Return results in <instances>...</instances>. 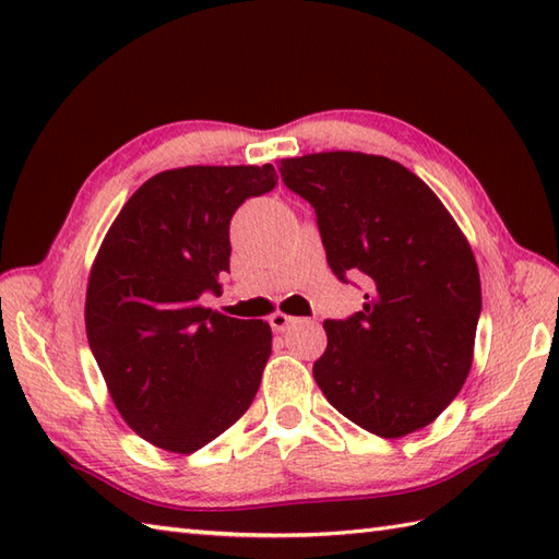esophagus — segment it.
<instances>
[{
    "instance_id": "1",
    "label": "esophagus",
    "mask_w": 559,
    "mask_h": 559,
    "mask_svg": "<svg viewBox=\"0 0 559 559\" xmlns=\"http://www.w3.org/2000/svg\"><path fill=\"white\" fill-rule=\"evenodd\" d=\"M293 322H295V319L288 317V314H283V312H273L269 317V324H271L273 331H276V334H283V331H286Z\"/></svg>"
}]
</instances>
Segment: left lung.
Returning a JSON list of instances; mask_svg holds the SVG:
<instances>
[{"label":"left lung","mask_w":559,"mask_h":559,"mask_svg":"<svg viewBox=\"0 0 559 559\" xmlns=\"http://www.w3.org/2000/svg\"><path fill=\"white\" fill-rule=\"evenodd\" d=\"M278 173L312 204L331 271L365 283L360 312L324 322L319 389L377 437L430 425L473 360L483 300L466 237L420 177L384 156L310 153Z\"/></svg>","instance_id":"obj_1"}]
</instances>
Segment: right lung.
<instances>
[{
  "label": "right lung",
  "mask_w": 559,
  "mask_h": 559,
  "mask_svg": "<svg viewBox=\"0 0 559 559\" xmlns=\"http://www.w3.org/2000/svg\"><path fill=\"white\" fill-rule=\"evenodd\" d=\"M278 185L273 165H189L153 175L110 225L91 269L86 334L132 430L192 454L254 401L266 322L201 307L230 273V218Z\"/></svg>",
  "instance_id": "add662e5"
}]
</instances>
